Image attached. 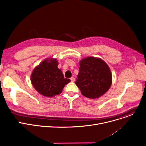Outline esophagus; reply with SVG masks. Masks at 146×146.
<instances>
[{"mask_svg":"<svg viewBox=\"0 0 146 146\" xmlns=\"http://www.w3.org/2000/svg\"><path fill=\"white\" fill-rule=\"evenodd\" d=\"M70 79H71V80L72 82H74V81H75V78H74V76H72Z\"/></svg>","mask_w":146,"mask_h":146,"instance_id":"esophagus-1","label":"esophagus"}]
</instances>
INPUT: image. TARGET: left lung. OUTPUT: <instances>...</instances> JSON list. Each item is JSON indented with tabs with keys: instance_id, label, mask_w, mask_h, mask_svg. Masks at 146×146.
<instances>
[{
	"instance_id": "left-lung-1",
	"label": "left lung",
	"mask_w": 146,
	"mask_h": 146,
	"mask_svg": "<svg viewBox=\"0 0 146 146\" xmlns=\"http://www.w3.org/2000/svg\"><path fill=\"white\" fill-rule=\"evenodd\" d=\"M79 71L75 84L83 96L94 99L110 88L112 78L110 67L102 58L87 57L79 61Z\"/></svg>"
}]
</instances>
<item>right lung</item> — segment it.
Masks as SVG:
<instances>
[{
  "label": "right lung",
  "mask_w": 146,
  "mask_h": 146,
  "mask_svg": "<svg viewBox=\"0 0 146 146\" xmlns=\"http://www.w3.org/2000/svg\"><path fill=\"white\" fill-rule=\"evenodd\" d=\"M56 58H47L35 67L31 75L32 86L40 94L47 98L58 95L70 82V79L64 78Z\"/></svg>",
  "instance_id": "1"
}]
</instances>
